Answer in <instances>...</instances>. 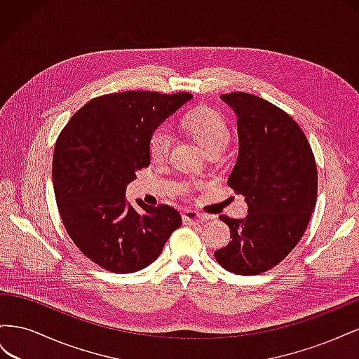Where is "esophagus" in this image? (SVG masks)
Segmentation results:
<instances>
[{
	"mask_svg": "<svg viewBox=\"0 0 359 359\" xmlns=\"http://www.w3.org/2000/svg\"><path fill=\"white\" fill-rule=\"evenodd\" d=\"M182 220L186 224H201L203 222L208 220V217H206L205 214H201L199 211H186L182 214Z\"/></svg>",
	"mask_w": 359,
	"mask_h": 359,
	"instance_id": "esophagus-1",
	"label": "esophagus"
}]
</instances>
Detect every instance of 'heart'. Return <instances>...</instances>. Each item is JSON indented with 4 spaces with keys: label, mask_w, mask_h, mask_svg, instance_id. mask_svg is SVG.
<instances>
[{
    "label": "heart",
    "mask_w": 359,
    "mask_h": 359,
    "mask_svg": "<svg viewBox=\"0 0 359 359\" xmlns=\"http://www.w3.org/2000/svg\"><path fill=\"white\" fill-rule=\"evenodd\" d=\"M184 127L206 151H224L229 145L231 132L224 118L211 109H199L184 119ZM172 133L168 127H158L149 137V156L153 160H163L170 149Z\"/></svg>",
    "instance_id": "b5f03b06"
}]
</instances>
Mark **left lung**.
Wrapping results in <instances>:
<instances>
[{
  "label": "left lung",
  "instance_id": "left-lung-1",
  "mask_svg": "<svg viewBox=\"0 0 359 359\" xmlns=\"http://www.w3.org/2000/svg\"><path fill=\"white\" fill-rule=\"evenodd\" d=\"M238 126V158L227 184L245 198L244 219H220L232 241L214 257L238 276L262 274L299 243L316 206L318 169L301 127L280 107L247 93L223 94Z\"/></svg>",
  "mask_w": 359,
  "mask_h": 359
}]
</instances>
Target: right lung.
Instances as JSON below:
<instances>
[{
	"mask_svg": "<svg viewBox=\"0 0 359 359\" xmlns=\"http://www.w3.org/2000/svg\"><path fill=\"white\" fill-rule=\"evenodd\" d=\"M193 95L126 91L95 97L58 136L52 180L64 227L81 252L111 273H136L160 256L182 220L169 205L137 211L127 184L149 166V137Z\"/></svg>",
	"mask_w": 359,
	"mask_h": 359,
	"instance_id": "1",
	"label": "right lung"
}]
</instances>
